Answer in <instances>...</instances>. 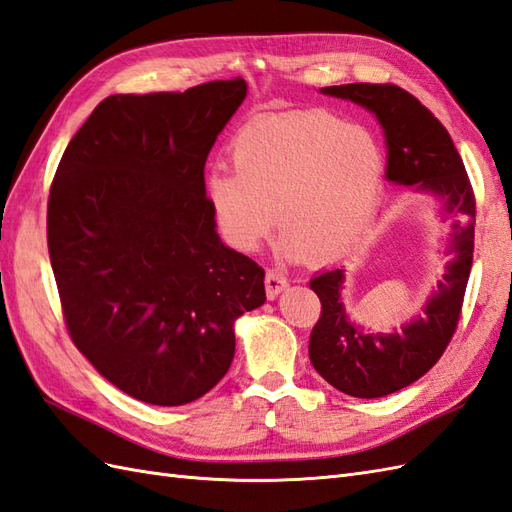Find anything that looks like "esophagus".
Here are the masks:
<instances>
[{
  "mask_svg": "<svg viewBox=\"0 0 512 512\" xmlns=\"http://www.w3.org/2000/svg\"><path fill=\"white\" fill-rule=\"evenodd\" d=\"M286 286H289V278H286L280 269H267V273H265V289H267V297L269 299L278 297V293L284 291Z\"/></svg>",
  "mask_w": 512,
  "mask_h": 512,
  "instance_id": "1",
  "label": "esophagus"
}]
</instances>
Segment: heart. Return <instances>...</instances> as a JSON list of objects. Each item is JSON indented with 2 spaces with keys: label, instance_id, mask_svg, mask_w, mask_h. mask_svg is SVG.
Masks as SVG:
<instances>
[{
  "label": "heart",
  "instance_id": "heart-1",
  "mask_svg": "<svg viewBox=\"0 0 512 512\" xmlns=\"http://www.w3.org/2000/svg\"><path fill=\"white\" fill-rule=\"evenodd\" d=\"M232 167L206 176V199L228 243L252 252L278 223L282 247L330 258L376 213L384 149L371 128L330 110L263 115L232 141ZM277 215L273 216L272 213Z\"/></svg>",
  "mask_w": 512,
  "mask_h": 512
}]
</instances>
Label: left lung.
Wrapping results in <instances>:
<instances>
[{
    "instance_id": "obj_1",
    "label": "left lung",
    "mask_w": 512,
    "mask_h": 512,
    "mask_svg": "<svg viewBox=\"0 0 512 512\" xmlns=\"http://www.w3.org/2000/svg\"><path fill=\"white\" fill-rule=\"evenodd\" d=\"M321 93L350 99L371 110L384 130L389 162L386 178L441 199L443 213L456 217L450 249L454 258L436 284L426 308L393 334H365L347 319L343 269L310 280L321 315L310 332L308 354L319 376L352 397H382L404 389L428 373L456 332L473 263L476 197L469 176L443 123L415 95L395 84H341Z\"/></svg>"
}]
</instances>
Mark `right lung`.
I'll return each instance as SVG.
<instances>
[{"instance_id": "right-lung-1", "label": "right lung", "mask_w": 512, "mask_h": 512, "mask_svg": "<svg viewBox=\"0 0 512 512\" xmlns=\"http://www.w3.org/2000/svg\"><path fill=\"white\" fill-rule=\"evenodd\" d=\"M241 78L110 95L60 158L47 247L71 341L136 400L182 406L234 358V321L265 304V269L221 243L204 189Z\"/></svg>"}]
</instances>
